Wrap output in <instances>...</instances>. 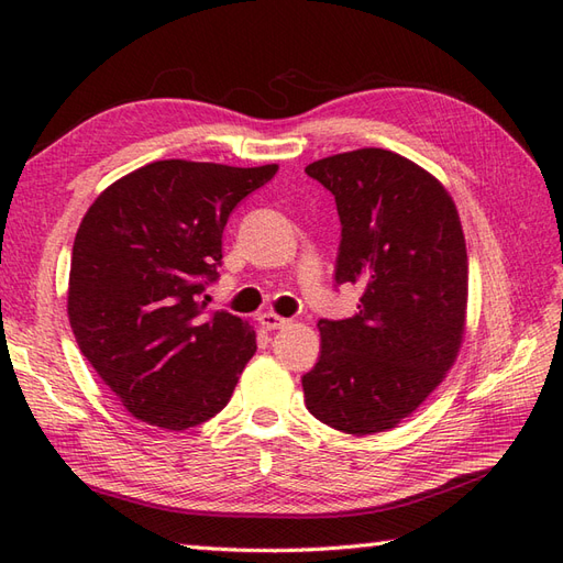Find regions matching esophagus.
I'll use <instances>...</instances> for the list:
<instances>
[{
    "label": "esophagus",
    "mask_w": 563,
    "mask_h": 563,
    "mask_svg": "<svg viewBox=\"0 0 563 563\" xmlns=\"http://www.w3.org/2000/svg\"><path fill=\"white\" fill-rule=\"evenodd\" d=\"M258 324H261L263 329H266V331H275V329L288 327V324H290V319L278 317V314H273V312H266V314H261V317H258Z\"/></svg>",
    "instance_id": "1"
}]
</instances>
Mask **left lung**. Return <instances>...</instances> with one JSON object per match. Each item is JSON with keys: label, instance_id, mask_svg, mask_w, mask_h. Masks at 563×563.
Returning <instances> with one entry per match:
<instances>
[{"label": "left lung", "instance_id": "8db88e82", "mask_svg": "<svg viewBox=\"0 0 563 563\" xmlns=\"http://www.w3.org/2000/svg\"><path fill=\"white\" fill-rule=\"evenodd\" d=\"M336 198V285L361 288L351 319H319L321 355L305 404L351 435L397 426L433 391L464 339L470 263L460 214L435 176L365 147L307 166Z\"/></svg>", "mask_w": 563, "mask_h": 563}]
</instances>
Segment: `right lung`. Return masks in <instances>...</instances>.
Masks as SVG:
<instances>
[{"label":"right lung","mask_w":563,"mask_h":563,"mask_svg":"<svg viewBox=\"0 0 563 563\" xmlns=\"http://www.w3.org/2000/svg\"><path fill=\"white\" fill-rule=\"evenodd\" d=\"M278 164L164 159L91 202L71 246L67 314L79 351L135 418L186 430L220 413L256 353V331L206 314L222 232Z\"/></svg>","instance_id":"obj_1"}]
</instances>
